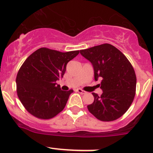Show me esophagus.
<instances>
[{"label":"esophagus","instance_id":"obj_1","mask_svg":"<svg viewBox=\"0 0 153 153\" xmlns=\"http://www.w3.org/2000/svg\"><path fill=\"white\" fill-rule=\"evenodd\" d=\"M76 91L78 92H79V93H81V94H86V91L82 90V89H77Z\"/></svg>","mask_w":153,"mask_h":153}]
</instances>
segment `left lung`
Wrapping results in <instances>:
<instances>
[{
  "label": "left lung",
  "mask_w": 153,
  "mask_h": 153,
  "mask_svg": "<svg viewBox=\"0 0 153 153\" xmlns=\"http://www.w3.org/2000/svg\"><path fill=\"white\" fill-rule=\"evenodd\" d=\"M89 61L97 81L102 78L101 96L92 92L94 102L87 106L88 110L98 120L112 121L128 110L135 95L136 75L132 64L124 54L109 44L80 50Z\"/></svg>",
  "instance_id": "8db88e82"
}]
</instances>
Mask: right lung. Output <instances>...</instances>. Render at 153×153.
Instances as JSON below:
<instances>
[{
  "label": "right lung",
  "mask_w": 153,
  "mask_h": 153,
  "mask_svg": "<svg viewBox=\"0 0 153 153\" xmlns=\"http://www.w3.org/2000/svg\"><path fill=\"white\" fill-rule=\"evenodd\" d=\"M78 53L43 47L26 59L16 77L17 94L31 115L50 119L64 109L73 90H61L56 81L63 78L67 63Z\"/></svg>",
  "instance_id": "right-lung-1"
}]
</instances>
